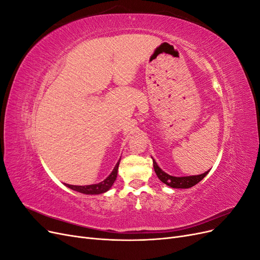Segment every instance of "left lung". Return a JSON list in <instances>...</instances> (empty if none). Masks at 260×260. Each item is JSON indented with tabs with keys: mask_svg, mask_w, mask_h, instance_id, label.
<instances>
[{
	"mask_svg": "<svg viewBox=\"0 0 260 260\" xmlns=\"http://www.w3.org/2000/svg\"><path fill=\"white\" fill-rule=\"evenodd\" d=\"M153 165H154V170L156 172L157 177L164 182L165 184H167L170 187H174V188H188V187H192L195 184H198L200 181H202L204 178L207 176V174L209 172L206 171L204 172L202 175L199 176H188V177H174V176H170L166 172L162 171L159 167L158 165L156 164L155 159H153Z\"/></svg>",
	"mask_w": 260,
	"mask_h": 260,
	"instance_id": "left-lung-1",
	"label": "left lung"
}]
</instances>
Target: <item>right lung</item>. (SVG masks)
I'll list each match as a JSON object with an SVG mask.
<instances>
[{"label": "right lung", "instance_id": "right-lung-1", "mask_svg": "<svg viewBox=\"0 0 260 260\" xmlns=\"http://www.w3.org/2000/svg\"><path fill=\"white\" fill-rule=\"evenodd\" d=\"M119 162L120 159L118 160V162L116 164V166L114 167L113 171L111 172L105 180L102 181L100 183L96 184H91V185H72V184H66V186H68L69 188H72L74 191H77L79 193H83V194H102L107 192L109 188L112 187V185L114 184L115 180L117 178V174H118V167H119Z\"/></svg>", "mask_w": 260, "mask_h": 260}]
</instances>
